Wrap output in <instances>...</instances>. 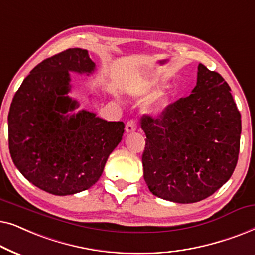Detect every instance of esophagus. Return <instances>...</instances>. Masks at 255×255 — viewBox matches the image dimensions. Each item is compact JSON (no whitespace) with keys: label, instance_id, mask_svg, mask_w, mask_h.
<instances>
[{"label":"esophagus","instance_id":"esophagus-1","mask_svg":"<svg viewBox=\"0 0 255 255\" xmlns=\"http://www.w3.org/2000/svg\"><path fill=\"white\" fill-rule=\"evenodd\" d=\"M137 130V124H135L134 121H128L127 125H125V131L127 133H131V132H134Z\"/></svg>","mask_w":255,"mask_h":255}]
</instances>
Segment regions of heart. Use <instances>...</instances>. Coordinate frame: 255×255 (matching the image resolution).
Masks as SVG:
<instances>
[{
  "instance_id": "1",
  "label": "heart",
  "mask_w": 255,
  "mask_h": 255,
  "mask_svg": "<svg viewBox=\"0 0 255 255\" xmlns=\"http://www.w3.org/2000/svg\"><path fill=\"white\" fill-rule=\"evenodd\" d=\"M154 93L155 90L153 88H149V87L148 88H142L138 92V97L141 101H145L154 95ZM168 104H169L168 99H167L166 96H161L154 104H153V106L148 108L147 114L152 115V116H159V115H161L163 113V110L168 107Z\"/></svg>"
}]
</instances>
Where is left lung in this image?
<instances>
[{
	"instance_id": "8db88e82",
	"label": "left lung",
	"mask_w": 255,
	"mask_h": 255,
	"mask_svg": "<svg viewBox=\"0 0 255 255\" xmlns=\"http://www.w3.org/2000/svg\"><path fill=\"white\" fill-rule=\"evenodd\" d=\"M144 179L149 191L174 203H195L228 182L238 161L242 118L231 89L200 64L189 96L158 118L144 116Z\"/></svg>"
}]
</instances>
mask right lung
<instances>
[{
	"mask_svg": "<svg viewBox=\"0 0 255 255\" xmlns=\"http://www.w3.org/2000/svg\"><path fill=\"white\" fill-rule=\"evenodd\" d=\"M88 51L69 48L37 65L13 96L8 115L9 151L17 169L39 189L66 196L99 181L124 133L69 96L71 72L90 76Z\"/></svg>",
	"mask_w": 255,
	"mask_h": 255,
	"instance_id": "1",
	"label": "right lung"
}]
</instances>
